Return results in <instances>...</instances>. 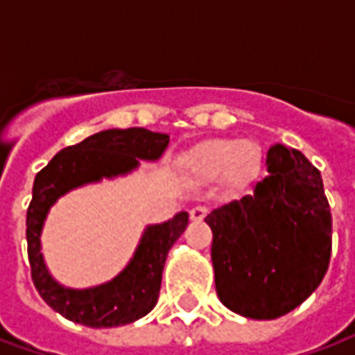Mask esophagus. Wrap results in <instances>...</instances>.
I'll return each mask as SVG.
<instances>
[{
  "instance_id": "1",
  "label": "esophagus",
  "mask_w": 355,
  "mask_h": 355,
  "mask_svg": "<svg viewBox=\"0 0 355 355\" xmlns=\"http://www.w3.org/2000/svg\"><path fill=\"white\" fill-rule=\"evenodd\" d=\"M205 215H207V209L201 207V205H198V207H193L192 211H190V218H192L193 223H200V220H203Z\"/></svg>"
}]
</instances>
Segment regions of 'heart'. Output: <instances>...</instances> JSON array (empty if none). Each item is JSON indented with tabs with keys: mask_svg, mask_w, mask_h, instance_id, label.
<instances>
[{
	"mask_svg": "<svg viewBox=\"0 0 355 355\" xmlns=\"http://www.w3.org/2000/svg\"><path fill=\"white\" fill-rule=\"evenodd\" d=\"M182 171L198 182L223 177L232 188H245L261 175L262 150L253 140L211 139L182 155Z\"/></svg>",
	"mask_w": 355,
	"mask_h": 355,
	"instance_id": "obj_1",
	"label": "heart"
}]
</instances>
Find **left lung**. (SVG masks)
<instances>
[{
    "mask_svg": "<svg viewBox=\"0 0 355 355\" xmlns=\"http://www.w3.org/2000/svg\"><path fill=\"white\" fill-rule=\"evenodd\" d=\"M268 175L251 196L213 209L211 261L216 295L251 320L289 313L318 289L331 259V209L320 171L275 142Z\"/></svg>",
    "mask_w": 355,
    "mask_h": 355,
    "instance_id": "8db88e82",
    "label": "left lung"
}]
</instances>
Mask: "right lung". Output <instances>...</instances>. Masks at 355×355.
<instances>
[{
  "label": "right lung",
  "instance_id": "1",
  "mask_svg": "<svg viewBox=\"0 0 355 355\" xmlns=\"http://www.w3.org/2000/svg\"><path fill=\"white\" fill-rule=\"evenodd\" d=\"M169 146V135L131 127L94 132L76 146L60 150L34 180L26 215L28 259L37 293L66 320L87 327H117L144 318L157 302L162 274L171 247L188 226L180 211L167 223L148 224L131 261L110 282L72 289L51 275L42 253V232L51 207L62 196L102 178L125 177L140 162H157Z\"/></svg>",
  "mask_w": 355,
  "mask_h": 355
}]
</instances>
